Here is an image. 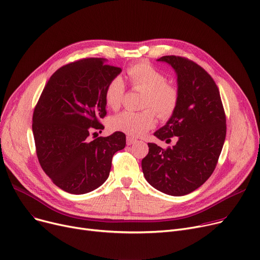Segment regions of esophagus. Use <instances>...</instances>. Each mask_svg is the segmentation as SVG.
<instances>
[{"instance_id":"obj_1","label":"esophagus","mask_w":260,"mask_h":260,"mask_svg":"<svg viewBox=\"0 0 260 260\" xmlns=\"http://www.w3.org/2000/svg\"><path fill=\"white\" fill-rule=\"evenodd\" d=\"M136 142H137V139L132 138V137H127V138H126V144H127V145H132V144H134V143H136Z\"/></svg>"}]
</instances>
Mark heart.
Returning a JSON list of instances; mask_svg holds the SVG:
<instances>
[{
    "label": "heart",
    "mask_w": 260,
    "mask_h": 260,
    "mask_svg": "<svg viewBox=\"0 0 260 260\" xmlns=\"http://www.w3.org/2000/svg\"><path fill=\"white\" fill-rule=\"evenodd\" d=\"M129 84L135 89H142V112L125 111L114 116L109 125L115 131L129 136H141L156 123V114L160 118L170 117L177 107L179 93L177 88L166 82V77L151 64L140 62L131 65L126 70ZM125 86L120 78L109 82L105 89V103L113 109L119 108Z\"/></svg>",
    "instance_id": "heart-1"
}]
</instances>
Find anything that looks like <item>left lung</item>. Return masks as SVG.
Returning a JSON list of instances; mask_svg holds the SVG:
<instances>
[{"mask_svg": "<svg viewBox=\"0 0 260 260\" xmlns=\"http://www.w3.org/2000/svg\"><path fill=\"white\" fill-rule=\"evenodd\" d=\"M177 76L178 104L172 117L154 133L160 140L177 142L167 149L147 143L141 167L146 181L171 196L192 193L213 174L225 140V114L219 90L201 66L186 58L165 56Z\"/></svg>", "mask_w": 260, "mask_h": 260, "instance_id": "8db88e82", "label": "left lung"}]
</instances>
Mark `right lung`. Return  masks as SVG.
<instances>
[{
  "label": "right lung",
  "instance_id": "add662e5",
  "mask_svg": "<svg viewBox=\"0 0 260 260\" xmlns=\"http://www.w3.org/2000/svg\"><path fill=\"white\" fill-rule=\"evenodd\" d=\"M121 72L102 58L62 66L50 77L35 107L32 133L39 162L67 193L86 194L102 185L114 154L125 147L122 132L97 136L104 128L100 119L106 115L105 89Z\"/></svg>",
  "mask_w": 260,
  "mask_h": 260
}]
</instances>
